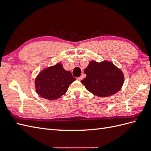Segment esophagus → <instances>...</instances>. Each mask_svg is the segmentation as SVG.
<instances>
[{
	"instance_id": "1",
	"label": "esophagus",
	"mask_w": 151,
	"mask_h": 151,
	"mask_svg": "<svg viewBox=\"0 0 151 151\" xmlns=\"http://www.w3.org/2000/svg\"><path fill=\"white\" fill-rule=\"evenodd\" d=\"M82 79H83V77H82V76H81L79 77H77V80H78V81H81Z\"/></svg>"
}]
</instances>
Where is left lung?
<instances>
[{
    "instance_id": "left-lung-1",
    "label": "left lung",
    "mask_w": 151,
    "mask_h": 151,
    "mask_svg": "<svg viewBox=\"0 0 151 151\" xmlns=\"http://www.w3.org/2000/svg\"><path fill=\"white\" fill-rule=\"evenodd\" d=\"M84 72L86 77L81 83L87 90L99 97L116 94L124 83L123 72L110 62L91 61Z\"/></svg>"
}]
</instances>
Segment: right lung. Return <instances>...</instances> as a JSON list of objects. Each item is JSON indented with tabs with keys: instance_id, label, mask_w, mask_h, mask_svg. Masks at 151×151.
I'll return each instance as SVG.
<instances>
[{
	"instance_id": "obj_1",
	"label": "right lung",
	"mask_w": 151,
	"mask_h": 151,
	"mask_svg": "<svg viewBox=\"0 0 151 151\" xmlns=\"http://www.w3.org/2000/svg\"><path fill=\"white\" fill-rule=\"evenodd\" d=\"M70 71L60 63L45 68L35 79L36 91L41 97L54 100L65 94L69 86L76 81Z\"/></svg>"
}]
</instances>
